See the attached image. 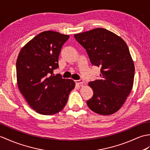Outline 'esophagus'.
I'll return each instance as SVG.
<instances>
[{
	"label": "esophagus",
	"mask_w": 150,
	"mask_h": 150,
	"mask_svg": "<svg viewBox=\"0 0 150 150\" xmlns=\"http://www.w3.org/2000/svg\"><path fill=\"white\" fill-rule=\"evenodd\" d=\"M75 82L76 83V84L79 85H82L84 82H83V80H77V81H75Z\"/></svg>",
	"instance_id": "1"
}]
</instances>
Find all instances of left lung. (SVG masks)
Wrapping results in <instances>:
<instances>
[{
  "label": "left lung",
  "mask_w": 150,
  "mask_h": 150,
  "mask_svg": "<svg viewBox=\"0 0 150 150\" xmlns=\"http://www.w3.org/2000/svg\"><path fill=\"white\" fill-rule=\"evenodd\" d=\"M74 37L86 50L91 64L100 68V79L88 83L94 94L87 105L101 115L116 112L134 84L135 67L127 45L121 37L103 28Z\"/></svg>",
  "instance_id": "1"
}]
</instances>
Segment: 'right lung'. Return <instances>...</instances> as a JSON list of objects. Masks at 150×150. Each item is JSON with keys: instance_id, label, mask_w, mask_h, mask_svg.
Segmentation results:
<instances>
[{"instance_id": "obj_1", "label": "right lung", "mask_w": 150, "mask_h": 150, "mask_svg": "<svg viewBox=\"0 0 150 150\" xmlns=\"http://www.w3.org/2000/svg\"><path fill=\"white\" fill-rule=\"evenodd\" d=\"M55 31H44L29 41L16 60V78L20 91L36 112L52 115L63 109L75 88L71 79L53 74L59 67L62 45L69 39Z\"/></svg>"}]
</instances>
